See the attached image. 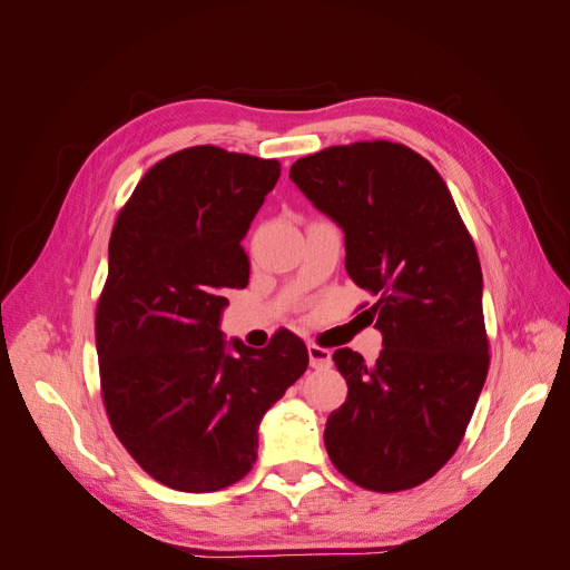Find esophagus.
Instances as JSON below:
<instances>
[{
  "label": "esophagus",
  "mask_w": 570,
  "mask_h": 570,
  "mask_svg": "<svg viewBox=\"0 0 570 570\" xmlns=\"http://www.w3.org/2000/svg\"><path fill=\"white\" fill-rule=\"evenodd\" d=\"M308 364H312V368H316V371L331 368V364H333L331 350H323V347H318V344H308Z\"/></svg>",
  "instance_id": "1"
}]
</instances>
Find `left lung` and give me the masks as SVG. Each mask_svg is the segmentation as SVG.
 Masks as SVG:
<instances>
[{
    "label": "left lung",
    "instance_id": "8db88e82",
    "mask_svg": "<svg viewBox=\"0 0 570 570\" xmlns=\"http://www.w3.org/2000/svg\"><path fill=\"white\" fill-rule=\"evenodd\" d=\"M289 180L342 228L344 268L383 335L373 364L333 354L350 392L325 423L327 456L366 490L416 488L456 452L488 377L473 239L438 170L404 145L323 149Z\"/></svg>",
    "mask_w": 570,
    "mask_h": 570
}]
</instances>
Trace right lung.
Masks as SVG:
<instances>
[{"label":"right lung","instance_id":"right-lung-1","mask_svg":"<svg viewBox=\"0 0 570 570\" xmlns=\"http://www.w3.org/2000/svg\"><path fill=\"white\" fill-rule=\"evenodd\" d=\"M281 178L275 159L220 147L170 154L135 187L109 243L97 306L101 396L130 456L180 492H216L256 461L258 423L308 366L289 331L266 350L220 331L243 249Z\"/></svg>","mask_w":570,"mask_h":570}]
</instances>
